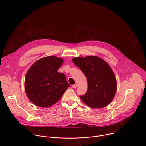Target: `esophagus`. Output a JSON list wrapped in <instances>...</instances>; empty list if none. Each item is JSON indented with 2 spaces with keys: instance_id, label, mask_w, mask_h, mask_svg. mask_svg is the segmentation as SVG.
<instances>
[{
  "instance_id": "34e87169",
  "label": "esophagus",
  "mask_w": 146,
  "mask_h": 146,
  "mask_svg": "<svg viewBox=\"0 0 146 146\" xmlns=\"http://www.w3.org/2000/svg\"><path fill=\"white\" fill-rule=\"evenodd\" d=\"M77 86H78V84H77V83H76L75 84H74V85L72 86V87H73V88H76L77 87Z\"/></svg>"
}]
</instances>
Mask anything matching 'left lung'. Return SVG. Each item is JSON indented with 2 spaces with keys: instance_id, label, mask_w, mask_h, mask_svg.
Returning a JSON list of instances; mask_svg holds the SVG:
<instances>
[{
  "instance_id": "1",
  "label": "left lung",
  "mask_w": 146,
  "mask_h": 146,
  "mask_svg": "<svg viewBox=\"0 0 146 146\" xmlns=\"http://www.w3.org/2000/svg\"><path fill=\"white\" fill-rule=\"evenodd\" d=\"M72 61L87 79V91L80 96L82 102L93 109L109 105L117 91L116 78L110 65L97 56L75 57Z\"/></svg>"
}]
</instances>
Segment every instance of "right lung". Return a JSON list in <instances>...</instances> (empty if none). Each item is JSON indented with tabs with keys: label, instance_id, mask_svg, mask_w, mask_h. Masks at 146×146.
Segmentation results:
<instances>
[{
	"label": "right lung",
	"instance_id": "obj_1",
	"mask_svg": "<svg viewBox=\"0 0 146 146\" xmlns=\"http://www.w3.org/2000/svg\"><path fill=\"white\" fill-rule=\"evenodd\" d=\"M64 59L55 56L37 60L25 77L26 94L35 105L48 108L56 103L70 87L65 75L58 72Z\"/></svg>",
	"mask_w": 146,
	"mask_h": 146
}]
</instances>
